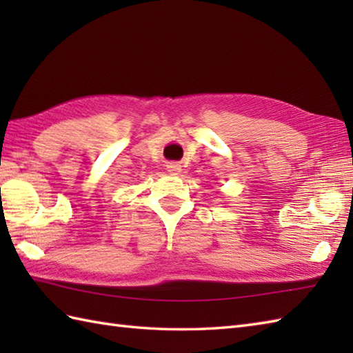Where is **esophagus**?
<instances>
[{
    "mask_svg": "<svg viewBox=\"0 0 353 353\" xmlns=\"http://www.w3.org/2000/svg\"><path fill=\"white\" fill-rule=\"evenodd\" d=\"M167 170H168V172H171V174H179V172H181V170H182V167H181V163H179V162H170L167 165Z\"/></svg>",
    "mask_w": 353,
    "mask_h": 353,
    "instance_id": "34e87169",
    "label": "esophagus"
}]
</instances>
